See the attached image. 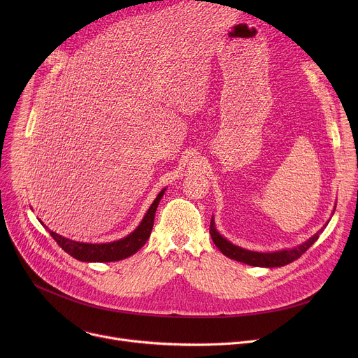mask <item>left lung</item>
<instances>
[{"instance_id": "left-lung-1", "label": "left lung", "mask_w": 358, "mask_h": 358, "mask_svg": "<svg viewBox=\"0 0 358 358\" xmlns=\"http://www.w3.org/2000/svg\"><path fill=\"white\" fill-rule=\"evenodd\" d=\"M210 236L215 242V245L220 250V252L231 259L245 262V264L254 266V267H281V266L290 264V262L296 261L299 257H302L319 238V232L315 234L305 243H302V245H299L297 248L277 251V252H267V254L248 251L234 245V243H231L229 241H227L223 236L219 235V232L215 228L213 217L210 220Z\"/></svg>"}]
</instances>
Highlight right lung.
<instances>
[{
  "label": "right lung",
  "mask_w": 358,
  "mask_h": 358,
  "mask_svg": "<svg viewBox=\"0 0 358 358\" xmlns=\"http://www.w3.org/2000/svg\"><path fill=\"white\" fill-rule=\"evenodd\" d=\"M164 193H165V189L157 196L154 203L150 204V208L139 227L129 236L120 241L108 242V243H84V242H75V241L66 239L52 231H49V234L56 241V243H58L65 252H68L75 259L87 261V262H110V261H119V259L127 258L130 255H134L135 252H138L145 245V242L149 239L154 227L155 212Z\"/></svg>",
  "instance_id": "obj_1"
}]
</instances>
